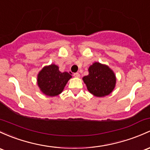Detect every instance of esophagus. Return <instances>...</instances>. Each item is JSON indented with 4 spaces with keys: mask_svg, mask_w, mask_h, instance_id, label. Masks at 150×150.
<instances>
[{
    "mask_svg": "<svg viewBox=\"0 0 150 150\" xmlns=\"http://www.w3.org/2000/svg\"><path fill=\"white\" fill-rule=\"evenodd\" d=\"M74 76H75V77H79V76H80L79 73H78V72H76V73H74Z\"/></svg>",
    "mask_w": 150,
    "mask_h": 150,
    "instance_id": "34e87169",
    "label": "esophagus"
}]
</instances>
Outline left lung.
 <instances>
[{
	"instance_id": "8db88e82",
	"label": "left lung",
	"mask_w": 150,
	"mask_h": 150,
	"mask_svg": "<svg viewBox=\"0 0 150 150\" xmlns=\"http://www.w3.org/2000/svg\"><path fill=\"white\" fill-rule=\"evenodd\" d=\"M91 94L96 96H104L113 91L116 83L114 72L107 66L96 62L88 68V75L83 78Z\"/></svg>"
}]
</instances>
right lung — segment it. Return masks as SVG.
<instances>
[{
  "mask_svg": "<svg viewBox=\"0 0 150 150\" xmlns=\"http://www.w3.org/2000/svg\"><path fill=\"white\" fill-rule=\"evenodd\" d=\"M71 76L67 72L62 73L59 67L51 64L44 67L38 75V85L41 91L50 96L61 94Z\"/></svg>",
  "mask_w": 150,
  "mask_h": 150,
  "instance_id": "right-lung-1",
  "label": "right lung"
}]
</instances>
